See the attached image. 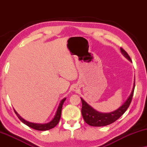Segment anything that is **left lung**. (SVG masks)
Returning a JSON list of instances; mask_svg holds the SVG:
<instances>
[{"label":"left lung","instance_id":"left-lung-1","mask_svg":"<svg viewBox=\"0 0 147 147\" xmlns=\"http://www.w3.org/2000/svg\"><path fill=\"white\" fill-rule=\"evenodd\" d=\"M121 51L127 59H129L130 61H131V57H129L128 53L123 48H121ZM135 86V81L134 82L133 90H132L131 94H130L129 98H127V100L125 101V103L116 111L109 113H102L95 111L94 109H92L91 107L89 106L83 99L80 98L82 101L81 113L84 121L88 125L92 126V127H103V126L109 125L111 123H114L115 121L119 119L125 113L127 109L129 108L132 101V98H133Z\"/></svg>","mask_w":147,"mask_h":147}]
</instances>
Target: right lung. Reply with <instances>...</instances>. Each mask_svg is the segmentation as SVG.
Returning a JSON list of instances; mask_svg holds the SVG:
<instances>
[{"instance_id":"1","label":"right lung","mask_w":147,"mask_h":147,"mask_svg":"<svg viewBox=\"0 0 147 147\" xmlns=\"http://www.w3.org/2000/svg\"><path fill=\"white\" fill-rule=\"evenodd\" d=\"M65 100H66V98H63V100L61 101V102H60V104L59 105V107H58L57 113H56V115L55 117H54L53 119L51 122H49V123H47V124H36V123H30V122L26 121L24 119H22V118L16 112V111L14 110V113H16V115L18 117V119H19L24 124H25L26 125L28 126V127L32 128L33 129L37 130V131H47V130L53 129V128L55 127V126L59 123L60 119H61V116L62 107H63V105L64 102L65 101Z\"/></svg>"}]
</instances>
